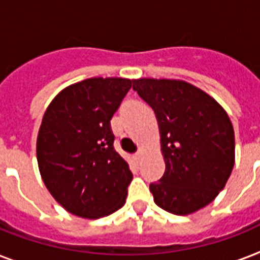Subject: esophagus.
<instances>
[{"mask_svg": "<svg viewBox=\"0 0 260 260\" xmlns=\"http://www.w3.org/2000/svg\"><path fill=\"white\" fill-rule=\"evenodd\" d=\"M142 156H143V152H140V151H139V152H136V154L134 155V158H135V160H136V162H140Z\"/></svg>", "mask_w": 260, "mask_h": 260, "instance_id": "1", "label": "esophagus"}]
</instances>
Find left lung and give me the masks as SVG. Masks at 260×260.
<instances>
[{
  "mask_svg": "<svg viewBox=\"0 0 260 260\" xmlns=\"http://www.w3.org/2000/svg\"><path fill=\"white\" fill-rule=\"evenodd\" d=\"M158 120L166 170L150 190L162 209L185 216L213 201L235 165L234 126L201 89L175 79H134Z\"/></svg>",
  "mask_w": 260,
  "mask_h": 260,
  "instance_id": "obj_1",
  "label": "left lung"
}]
</instances>
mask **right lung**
I'll list each match as a JSON object with an SVG mask.
<instances>
[{
  "mask_svg": "<svg viewBox=\"0 0 260 260\" xmlns=\"http://www.w3.org/2000/svg\"><path fill=\"white\" fill-rule=\"evenodd\" d=\"M125 78H89L51 101L39 129L36 154L43 182L70 213L112 214L125 204L132 173L116 152L110 120L129 91Z\"/></svg>",
  "mask_w": 260,
  "mask_h": 260,
  "instance_id": "obj_1",
  "label": "right lung"
}]
</instances>
